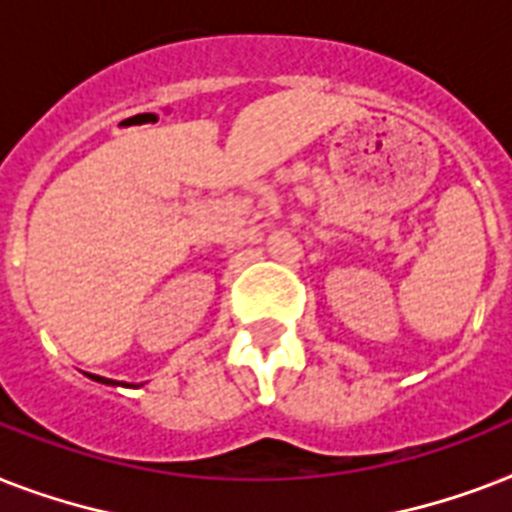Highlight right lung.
I'll return each mask as SVG.
<instances>
[{
  "label": "right lung",
  "mask_w": 512,
  "mask_h": 512,
  "mask_svg": "<svg viewBox=\"0 0 512 512\" xmlns=\"http://www.w3.org/2000/svg\"><path fill=\"white\" fill-rule=\"evenodd\" d=\"M87 377H90V380H95V382H100V385H122V382L108 380V377H98V374H87ZM124 388H127V385H124Z\"/></svg>",
  "instance_id": "1"
}]
</instances>
